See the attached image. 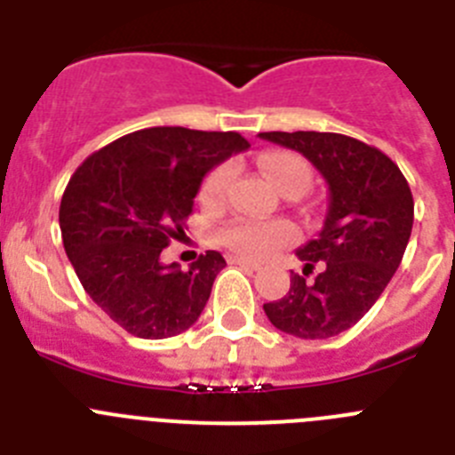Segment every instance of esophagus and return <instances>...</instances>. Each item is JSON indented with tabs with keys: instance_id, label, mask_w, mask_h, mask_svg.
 I'll return each instance as SVG.
<instances>
[{
	"instance_id": "1",
	"label": "esophagus",
	"mask_w": 455,
	"mask_h": 455,
	"mask_svg": "<svg viewBox=\"0 0 455 455\" xmlns=\"http://www.w3.org/2000/svg\"><path fill=\"white\" fill-rule=\"evenodd\" d=\"M230 264H236L241 268H248V271H259V264L251 262V259H243V257H230Z\"/></svg>"
}]
</instances>
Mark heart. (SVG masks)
Listing matches in <instances>:
<instances>
[{
    "instance_id": "obj_1",
    "label": "heart",
    "mask_w": 455,
    "mask_h": 455,
    "mask_svg": "<svg viewBox=\"0 0 455 455\" xmlns=\"http://www.w3.org/2000/svg\"><path fill=\"white\" fill-rule=\"evenodd\" d=\"M259 168L268 178V182L287 193H303L312 182V171L303 156L293 152H267L259 156ZM230 180V168L216 166L207 172V178L200 184V204L203 207H220L225 200V188ZM220 243L230 248L241 257H259L271 255L277 248L287 246L293 239V228L284 220H232L220 230Z\"/></svg>"
}]
</instances>
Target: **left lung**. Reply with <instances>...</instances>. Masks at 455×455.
I'll return each mask as SVG.
<instances>
[{
    "instance_id": "1",
    "label": "left lung",
    "mask_w": 455,
    "mask_h": 455,
    "mask_svg": "<svg viewBox=\"0 0 455 455\" xmlns=\"http://www.w3.org/2000/svg\"><path fill=\"white\" fill-rule=\"evenodd\" d=\"M315 164L331 191L319 236L296 251L287 296L264 303L277 331L328 339L348 331L380 299L408 246L415 200L399 166L378 148L332 132H262ZM317 268V275H308Z\"/></svg>"
}]
</instances>
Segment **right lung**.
I'll use <instances>...</instances> for the list:
<instances>
[{
	"mask_svg": "<svg viewBox=\"0 0 455 455\" xmlns=\"http://www.w3.org/2000/svg\"><path fill=\"white\" fill-rule=\"evenodd\" d=\"M248 148L236 132L148 127L75 171L59 209L63 248L88 296L130 335L166 339L198 321L223 255L207 251L188 271L159 255L184 235L204 175Z\"/></svg>",
	"mask_w": 455,
	"mask_h": 455,
	"instance_id": "1",
	"label": "right lung"
}]
</instances>
